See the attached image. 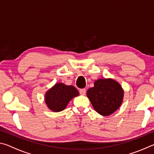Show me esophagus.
Segmentation results:
<instances>
[{
    "instance_id": "1",
    "label": "esophagus",
    "mask_w": 154,
    "mask_h": 154,
    "mask_svg": "<svg viewBox=\"0 0 154 154\" xmlns=\"http://www.w3.org/2000/svg\"><path fill=\"white\" fill-rule=\"evenodd\" d=\"M79 93L80 94L82 95H85V94H86V90H85V89H84V88H83V89H81L79 90Z\"/></svg>"
}]
</instances>
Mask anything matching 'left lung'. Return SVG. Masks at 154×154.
<instances>
[{"instance_id":"obj_1","label":"left lung","mask_w":154,"mask_h":154,"mask_svg":"<svg viewBox=\"0 0 154 154\" xmlns=\"http://www.w3.org/2000/svg\"><path fill=\"white\" fill-rule=\"evenodd\" d=\"M87 96L95 110L102 116H107L120 106L124 92L116 81L100 79L96 81L94 86L88 90Z\"/></svg>"}]
</instances>
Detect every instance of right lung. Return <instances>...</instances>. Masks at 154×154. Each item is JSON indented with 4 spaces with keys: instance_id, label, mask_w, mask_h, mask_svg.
Returning <instances> with one entry per match:
<instances>
[{
    "instance_id": "add662e5",
    "label": "right lung",
    "mask_w": 154,
    "mask_h": 154,
    "mask_svg": "<svg viewBox=\"0 0 154 154\" xmlns=\"http://www.w3.org/2000/svg\"><path fill=\"white\" fill-rule=\"evenodd\" d=\"M78 95L79 92L74 86L59 83L46 93L45 103L51 111L59 112L64 110L69 101Z\"/></svg>"
}]
</instances>
